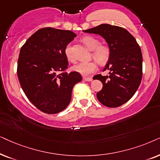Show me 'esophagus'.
I'll use <instances>...</instances> for the list:
<instances>
[{
    "mask_svg": "<svg viewBox=\"0 0 160 160\" xmlns=\"http://www.w3.org/2000/svg\"><path fill=\"white\" fill-rule=\"evenodd\" d=\"M83 80H85V81H88V82H90V81H92V78H86V77H84L83 78Z\"/></svg>",
    "mask_w": 160,
    "mask_h": 160,
    "instance_id": "obj_1",
    "label": "esophagus"
}]
</instances>
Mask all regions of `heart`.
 I'll list each match as a JSON object with an SVG mask.
<instances>
[{"mask_svg":"<svg viewBox=\"0 0 160 160\" xmlns=\"http://www.w3.org/2000/svg\"><path fill=\"white\" fill-rule=\"evenodd\" d=\"M81 41L89 50H92L91 57L97 60L99 64H105L109 61L110 57V49L108 45L101 44L99 39L92 36H86L82 38ZM64 54L68 61L72 63L74 62L75 60L72 55L70 44H68L65 47ZM73 69L74 71L79 72L82 75L88 76L97 71V63L95 61L81 62L74 66Z\"/></svg>","mask_w":160,"mask_h":160,"instance_id":"obj_1","label":"heart"}]
</instances>
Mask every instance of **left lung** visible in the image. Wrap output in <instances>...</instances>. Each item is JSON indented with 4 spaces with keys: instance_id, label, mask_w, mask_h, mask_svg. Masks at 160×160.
<instances>
[{
    "instance_id": "left-lung-1",
    "label": "left lung",
    "mask_w": 160,
    "mask_h": 160,
    "mask_svg": "<svg viewBox=\"0 0 160 160\" xmlns=\"http://www.w3.org/2000/svg\"><path fill=\"white\" fill-rule=\"evenodd\" d=\"M102 36L110 49V57L104 71L110 70L109 76L101 74L93 80H101L102 90L97 93L103 105L118 108L132 97L139 87L142 76L141 50L135 37L123 28L102 24L83 31Z\"/></svg>"
}]
</instances>
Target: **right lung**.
Returning a JSON list of instances; mask_svg holds the SVG:
<instances>
[{
	"label": "right lung",
	"instance_id": "1",
	"mask_svg": "<svg viewBox=\"0 0 160 160\" xmlns=\"http://www.w3.org/2000/svg\"><path fill=\"white\" fill-rule=\"evenodd\" d=\"M75 37L71 31L47 27L34 33L20 49L17 72L21 88L44 113L66 109L73 86L82 80L79 72H67L64 48Z\"/></svg>",
	"mask_w": 160,
	"mask_h": 160
}]
</instances>
